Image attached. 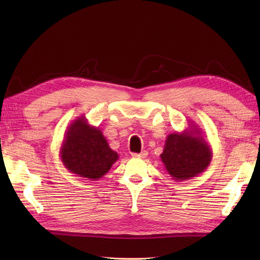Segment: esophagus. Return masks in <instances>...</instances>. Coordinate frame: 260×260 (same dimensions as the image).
<instances>
[{
  "instance_id": "esophagus-1",
  "label": "esophagus",
  "mask_w": 260,
  "mask_h": 260,
  "mask_svg": "<svg viewBox=\"0 0 260 260\" xmlns=\"http://www.w3.org/2000/svg\"><path fill=\"white\" fill-rule=\"evenodd\" d=\"M146 156H147V152L146 151H143V152H141L139 154H137V153H133L132 154L133 158H145Z\"/></svg>"
}]
</instances>
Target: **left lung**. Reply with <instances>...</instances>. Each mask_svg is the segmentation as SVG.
I'll return each instance as SVG.
<instances>
[{
  "label": "left lung",
  "mask_w": 260,
  "mask_h": 260,
  "mask_svg": "<svg viewBox=\"0 0 260 260\" xmlns=\"http://www.w3.org/2000/svg\"><path fill=\"white\" fill-rule=\"evenodd\" d=\"M160 158L174 180L184 181L205 171L212 158L210 145L202 136V130L193 122L182 132L166 138Z\"/></svg>",
  "instance_id": "8db88e82"
}]
</instances>
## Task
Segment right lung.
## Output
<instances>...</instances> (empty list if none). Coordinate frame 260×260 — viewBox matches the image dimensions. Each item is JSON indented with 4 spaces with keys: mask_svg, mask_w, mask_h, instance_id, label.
<instances>
[{
    "mask_svg": "<svg viewBox=\"0 0 260 260\" xmlns=\"http://www.w3.org/2000/svg\"><path fill=\"white\" fill-rule=\"evenodd\" d=\"M59 152L67 170L89 180L106 175L119 158L102 131L91 125L84 116L78 117L68 125Z\"/></svg>",
    "mask_w": 260,
    "mask_h": 260,
    "instance_id": "right-lung-1",
    "label": "right lung"
}]
</instances>
